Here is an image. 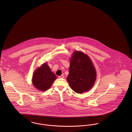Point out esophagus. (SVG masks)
<instances>
[{
  "mask_svg": "<svg viewBox=\"0 0 132 132\" xmlns=\"http://www.w3.org/2000/svg\"><path fill=\"white\" fill-rule=\"evenodd\" d=\"M64 76L63 75L59 76H58V78H59V79L63 78H64Z\"/></svg>",
  "mask_w": 132,
  "mask_h": 132,
  "instance_id": "34e87169",
  "label": "esophagus"
}]
</instances>
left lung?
<instances>
[{
	"label": "left lung",
	"mask_w": 132,
	"mask_h": 132,
	"mask_svg": "<svg viewBox=\"0 0 132 132\" xmlns=\"http://www.w3.org/2000/svg\"><path fill=\"white\" fill-rule=\"evenodd\" d=\"M96 77V71L90 58L82 52L74 51L67 76L70 88L78 94L87 92L93 87Z\"/></svg>",
	"instance_id": "left-lung-1"
}]
</instances>
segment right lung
Returning a JSON list of instances; mask_svg holds the SVG:
<instances>
[{
  "label": "right lung",
  "mask_w": 132,
  "mask_h": 132,
  "mask_svg": "<svg viewBox=\"0 0 132 132\" xmlns=\"http://www.w3.org/2000/svg\"><path fill=\"white\" fill-rule=\"evenodd\" d=\"M56 79V75L51 72L47 64L45 63L34 72L32 82L38 90L44 92L50 88Z\"/></svg>",
  "instance_id": "1"
}]
</instances>
